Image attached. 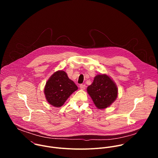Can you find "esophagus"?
I'll return each instance as SVG.
<instances>
[{
  "label": "esophagus",
  "mask_w": 158,
  "mask_h": 158,
  "mask_svg": "<svg viewBox=\"0 0 158 158\" xmlns=\"http://www.w3.org/2000/svg\"><path fill=\"white\" fill-rule=\"evenodd\" d=\"M79 87L81 89H85V84H80V85H79Z\"/></svg>",
  "instance_id": "obj_1"
}]
</instances>
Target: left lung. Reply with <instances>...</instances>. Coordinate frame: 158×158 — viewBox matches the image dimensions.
I'll return each mask as SVG.
<instances>
[{
	"mask_svg": "<svg viewBox=\"0 0 158 158\" xmlns=\"http://www.w3.org/2000/svg\"><path fill=\"white\" fill-rule=\"evenodd\" d=\"M87 91L99 109L109 107L118 97L116 84L106 74L97 75L92 84L87 87Z\"/></svg>",
	"mask_w": 158,
	"mask_h": 158,
	"instance_id": "left-lung-1",
	"label": "left lung"
}]
</instances>
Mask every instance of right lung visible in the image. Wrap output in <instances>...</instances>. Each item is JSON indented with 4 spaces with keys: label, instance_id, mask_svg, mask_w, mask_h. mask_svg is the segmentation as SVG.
<instances>
[{
    "label": "right lung",
    "instance_id": "add662e5",
    "mask_svg": "<svg viewBox=\"0 0 158 158\" xmlns=\"http://www.w3.org/2000/svg\"><path fill=\"white\" fill-rule=\"evenodd\" d=\"M77 89V86L68 77L65 72L58 71L46 82L44 94L51 105L59 107Z\"/></svg>",
    "mask_w": 158,
    "mask_h": 158
}]
</instances>
